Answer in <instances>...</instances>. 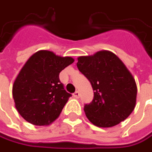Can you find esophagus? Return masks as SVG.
I'll return each mask as SVG.
<instances>
[{"label": "esophagus", "mask_w": 152, "mask_h": 152, "mask_svg": "<svg viewBox=\"0 0 152 152\" xmlns=\"http://www.w3.org/2000/svg\"><path fill=\"white\" fill-rule=\"evenodd\" d=\"M73 96H74L75 98H76V99H77V98H79V96H80V93H79L78 91H76V92L73 94Z\"/></svg>", "instance_id": "1"}]
</instances>
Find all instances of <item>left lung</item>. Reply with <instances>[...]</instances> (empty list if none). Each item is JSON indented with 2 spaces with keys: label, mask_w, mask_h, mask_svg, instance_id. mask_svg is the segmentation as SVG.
<instances>
[{
  "label": "left lung",
  "mask_w": 152,
  "mask_h": 152,
  "mask_svg": "<svg viewBox=\"0 0 152 152\" xmlns=\"http://www.w3.org/2000/svg\"><path fill=\"white\" fill-rule=\"evenodd\" d=\"M77 59V68L94 90L92 102L84 105L89 121L97 127L110 128L128 118L135 107L137 86L122 60L106 50Z\"/></svg>",
  "instance_id": "obj_1"
}]
</instances>
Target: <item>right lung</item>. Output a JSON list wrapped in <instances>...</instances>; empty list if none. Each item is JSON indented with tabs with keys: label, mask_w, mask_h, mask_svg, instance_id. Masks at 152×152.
Returning a JSON list of instances; mask_svg holds the SVG:
<instances>
[{
	"label": "right lung",
	"mask_w": 152,
	"mask_h": 152,
	"mask_svg": "<svg viewBox=\"0 0 152 152\" xmlns=\"http://www.w3.org/2000/svg\"><path fill=\"white\" fill-rule=\"evenodd\" d=\"M74 62L48 50L34 53L23 66L12 86L18 112L37 126L49 125L60 115L71 96L64 88L59 73Z\"/></svg>",
	"instance_id": "obj_1"
}]
</instances>
